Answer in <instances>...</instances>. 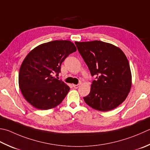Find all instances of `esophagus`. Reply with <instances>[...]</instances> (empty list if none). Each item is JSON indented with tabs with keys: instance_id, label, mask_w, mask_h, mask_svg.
Segmentation results:
<instances>
[{
	"instance_id": "34e87169",
	"label": "esophagus",
	"mask_w": 150,
	"mask_h": 150,
	"mask_svg": "<svg viewBox=\"0 0 150 150\" xmlns=\"http://www.w3.org/2000/svg\"><path fill=\"white\" fill-rule=\"evenodd\" d=\"M79 86H80V84H73V88H75V89L78 88L79 87Z\"/></svg>"
}]
</instances>
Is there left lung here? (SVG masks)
Instances as JSON below:
<instances>
[{"instance_id":"1","label":"left lung","mask_w":150,"mask_h":150,"mask_svg":"<svg viewBox=\"0 0 150 150\" xmlns=\"http://www.w3.org/2000/svg\"><path fill=\"white\" fill-rule=\"evenodd\" d=\"M78 51L96 79L91 84L85 103L106 112L118 107L129 93L132 75L129 61L118 47L101 41L75 42Z\"/></svg>"}]
</instances>
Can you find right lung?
<instances>
[{
	"label": "right lung",
	"mask_w": 150,
	"mask_h": 150,
	"mask_svg": "<svg viewBox=\"0 0 150 150\" xmlns=\"http://www.w3.org/2000/svg\"><path fill=\"white\" fill-rule=\"evenodd\" d=\"M76 51L69 40H54L41 44L26 55L19 69V86L29 103L40 110L61 103L70 88L53 75L60 72L62 63Z\"/></svg>",
	"instance_id": "right-lung-1"
}]
</instances>
